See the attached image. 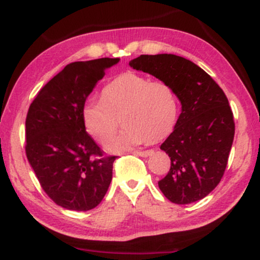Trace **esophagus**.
Wrapping results in <instances>:
<instances>
[{"instance_id":"obj_1","label":"esophagus","mask_w":260,"mask_h":260,"mask_svg":"<svg viewBox=\"0 0 260 260\" xmlns=\"http://www.w3.org/2000/svg\"><path fill=\"white\" fill-rule=\"evenodd\" d=\"M135 155L137 156H141V157H148V156H150L154 154V150H143V151H134Z\"/></svg>"}]
</instances>
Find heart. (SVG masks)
<instances>
[{
	"label": "heart",
	"instance_id": "obj_1",
	"mask_svg": "<svg viewBox=\"0 0 260 260\" xmlns=\"http://www.w3.org/2000/svg\"><path fill=\"white\" fill-rule=\"evenodd\" d=\"M179 110L169 83L126 72L105 85L102 99L86 102L83 117L86 130L99 142L115 136L123 119L122 133L106 144L108 150L120 151L166 138L175 127Z\"/></svg>",
	"mask_w": 260,
	"mask_h": 260
}]
</instances>
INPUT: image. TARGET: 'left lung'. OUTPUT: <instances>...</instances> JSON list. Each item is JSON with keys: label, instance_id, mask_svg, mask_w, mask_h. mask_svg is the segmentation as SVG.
I'll use <instances>...</instances> for the list:
<instances>
[{"label": "left lung", "instance_id": "1", "mask_svg": "<svg viewBox=\"0 0 260 260\" xmlns=\"http://www.w3.org/2000/svg\"><path fill=\"white\" fill-rule=\"evenodd\" d=\"M134 70L169 83L182 105L174 131L161 144L170 169L158 187L169 201L188 205L218 186L234 138L233 112L221 87L190 60L174 54L140 55Z\"/></svg>", "mask_w": 260, "mask_h": 260}]
</instances>
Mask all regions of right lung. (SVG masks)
<instances>
[{
	"label": "right lung",
	"instance_id": "obj_1",
	"mask_svg": "<svg viewBox=\"0 0 260 260\" xmlns=\"http://www.w3.org/2000/svg\"><path fill=\"white\" fill-rule=\"evenodd\" d=\"M118 58L69 63L39 91L26 118V155L45 193L71 211L101 204L117 156H105L86 133L87 95Z\"/></svg>",
	"mask_w": 260,
	"mask_h": 260
}]
</instances>
